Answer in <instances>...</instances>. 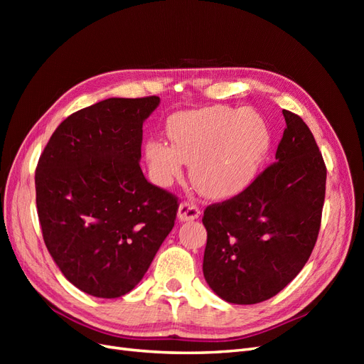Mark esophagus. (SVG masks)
<instances>
[{"instance_id":"obj_1","label":"esophagus","mask_w":364,"mask_h":364,"mask_svg":"<svg viewBox=\"0 0 364 364\" xmlns=\"http://www.w3.org/2000/svg\"><path fill=\"white\" fill-rule=\"evenodd\" d=\"M178 217L181 222H193L200 217V208L193 202H182L178 209Z\"/></svg>"}]
</instances>
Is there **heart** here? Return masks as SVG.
Listing matches in <instances>:
<instances>
[{
  "mask_svg": "<svg viewBox=\"0 0 364 364\" xmlns=\"http://www.w3.org/2000/svg\"><path fill=\"white\" fill-rule=\"evenodd\" d=\"M173 146L161 139L146 144L153 178L168 185L191 164L197 188L213 197L243 191L257 178L267 156L270 136L266 123L253 111L213 106L178 114L168 121Z\"/></svg>",
  "mask_w": 364,
  "mask_h": 364,
  "instance_id": "heart-1",
  "label": "heart"
}]
</instances>
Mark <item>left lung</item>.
<instances>
[{
	"mask_svg": "<svg viewBox=\"0 0 364 364\" xmlns=\"http://www.w3.org/2000/svg\"><path fill=\"white\" fill-rule=\"evenodd\" d=\"M285 127L272 165L245 191L206 206L203 277L223 301L250 305L278 294L302 270L321 229L326 167L304 119Z\"/></svg>",
	"mask_w": 364,
	"mask_h": 364,
	"instance_id": "left-lung-1",
	"label": "left lung"
}]
</instances>
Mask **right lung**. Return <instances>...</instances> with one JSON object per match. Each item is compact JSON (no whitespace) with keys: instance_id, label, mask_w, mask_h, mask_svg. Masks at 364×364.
<instances>
[{"instance_id":"1","label":"right lung","mask_w":364,"mask_h":364,"mask_svg":"<svg viewBox=\"0 0 364 364\" xmlns=\"http://www.w3.org/2000/svg\"><path fill=\"white\" fill-rule=\"evenodd\" d=\"M159 97L107 98L63 119L39 158L42 237L77 289L114 299L144 277L174 226L178 197L139 167L142 123Z\"/></svg>"}]
</instances>
